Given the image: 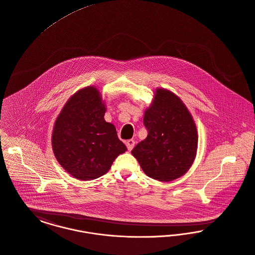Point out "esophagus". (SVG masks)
I'll return each instance as SVG.
<instances>
[{
	"label": "esophagus",
	"instance_id": "34e87169",
	"mask_svg": "<svg viewBox=\"0 0 255 255\" xmlns=\"http://www.w3.org/2000/svg\"><path fill=\"white\" fill-rule=\"evenodd\" d=\"M126 146H127L128 150L131 151V150L134 148V146H135V140H134V139H129V140H127V141H126Z\"/></svg>",
	"mask_w": 255,
	"mask_h": 255
}]
</instances>
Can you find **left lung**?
<instances>
[{
    "label": "left lung",
    "instance_id": "8db88e82",
    "mask_svg": "<svg viewBox=\"0 0 255 255\" xmlns=\"http://www.w3.org/2000/svg\"><path fill=\"white\" fill-rule=\"evenodd\" d=\"M143 123L148 135L132 150L143 172L162 182L184 175L195 161L198 135L183 101L170 90L156 89Z\"/></svg>",
    "mask_w": 255,
    "mask_h": 255
}]
</instances>
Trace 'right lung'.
Returning a JSON list of instances; mask_svg holds the SVG:
<instances>
[{
	"mask_svg": "<svg viewBox=\"0 0 255 255\" xmlns=\"http://www.w3.org/2000/svg\"><path fill=\"white\" fill-rule=\"evenodd\" d=\"M106 105L100 91L89 86L76 91L55 121L52 147L63 169L78 180L106 174L127 147L114 124L106 122Z\"/></svg>",
	"mask_w": 255,
	"mask_h": 255,
	"instance_id": "obj_1",
	"label": "right lung"
}]
</instances>
